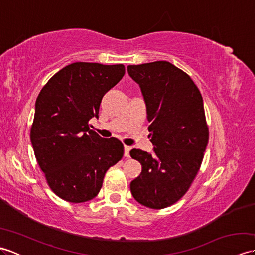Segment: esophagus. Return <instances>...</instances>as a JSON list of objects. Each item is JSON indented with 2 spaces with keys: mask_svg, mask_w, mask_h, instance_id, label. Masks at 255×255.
Wrapping results in <instances>:
<instances>
[{
  "mask_svg": "<svg viewBox=\"0 0 255 255\" xmlns=\"http://www.w3.org/2000/svg\"><path fill=\"white\" fill-rule=\"evenodd\" d=\"M124 153H125V156H127V158H129V152H130L131 150V147H129V145H125L124 147Z\"/></svg>",
  "mask_w": 255,
  "mask_h": 255,
  "instance_id": "obj_1",
  "label": "esophagus"
}]
</instances>
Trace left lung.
Listing matches in <instances>:
<instances>
[{
  "label": "left lung",
  "instance_id": "obj_1",
  "mask_svg": "<svg viewBox=\"0 0 255 255\" xmlns=\"http://www.w3.org/2000/svg\"><path fill=\"white\" fill-rule=\"evenodd\" d=\"M127 71L141 90L154 145L152 153L130 151L142 165L130 191L145 207H169L188 191L207 147L203 97L189 75L167 61L128 66Z\"/></svg>",
  "mask_w": 255,
  "mask_h": 255
}]
</instances>
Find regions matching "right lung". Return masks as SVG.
Listing matches in <instances>:
<instances>
[{
	"instance_id": "right-lung-1",
	"label": "right lung",
	"mask_w": 255,
	"mask_h": 255,
	"mask_svg": "<svg viewBox=\"0 0 255 255\" xmlns=\"http://www.w3.org/2000/svg\"><path fill=\"white\" fill-rule=\"evenodd\" d=\"M123 64L74 62L41 89L35 104L30 140L38 164L50 188L71 203L94 198L106 171L124 155L116 138L91 130L103 96L122 80Z\"/></svg>"
}]
</instances>
